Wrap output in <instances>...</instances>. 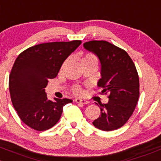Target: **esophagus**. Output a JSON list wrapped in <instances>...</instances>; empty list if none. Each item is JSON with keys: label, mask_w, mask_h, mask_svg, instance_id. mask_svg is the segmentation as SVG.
Segmentation results:
<instances>
[{"label": "esophagus", "mask_w": 161, "mask_h": 161, "mask_svg": "<svg viewBox=\"0 0 161 161\" xmlns=\"http://www.w3.org/2000/svg\"><path fill=\"white\" fill-rule=\"evenodd\" d=\"M75 103H82V104H88V101H86V100H83V99H81V98H75Z\"/></svg>", "instance_id": "34e87169"}]
</instances>
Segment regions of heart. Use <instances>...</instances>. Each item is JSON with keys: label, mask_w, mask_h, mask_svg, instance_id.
Instances as JSON below:
<instances>
[{"label": "heart", "mask_w": 161, "mask_h": 161, "mask_svg": "<svg viewBox=\"0 0 161 161\" xmlns=\"http://www.w3.org/2000/svg\"><path fill=\"white\" fill-rule=\"evenodd\" d=\"M91 59L96 60V58L94 56V55H91V54H87V55H86V56L82 58V60H91ZM66 63L64 64H66ZM73 92L75 94H78V95H82V94H83V91H82V89L80 87V86H75V87L73 89Z\"/></svg>", "instance_id": "heart-1"}]
</instances>
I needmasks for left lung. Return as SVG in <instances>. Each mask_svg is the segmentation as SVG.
Wrapping results in <instances>:
<instances>
[{
    "label": "left lung",
    "mask_w": 161,
    "mask_h": 161,
    "mask_svg": "<svg viewBox=\"0 0 161 161\" xmlns=\"http://www.w3.org/2000/svg\"><path fill=\"white\" fill-rule=\"evenodd\" d=\"M101 64V79L97 86L109 94V102L100 107L101 115L93 121L98 130L112 131L125 125L133 114L139 97V77L128 53L104 40L83 43Z\"/></svg>",
    "instance_id": "1"
}]
</instances>
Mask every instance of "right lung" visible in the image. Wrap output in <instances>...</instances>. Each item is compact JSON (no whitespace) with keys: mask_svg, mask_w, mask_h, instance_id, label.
I'll use <instances>...</instances> for the list:
<instances>
[{"mask_svg":"<svg viewBox=\"0 0 161 161\" xmlns=\"http://www.w3.org/2000/svg\"><path fill=\"white\" fill-rule=\"evenodd\" d=\"M82 43L81 40L40 43L19 54L9 75L13 107L21 121L37 131L52 128L59 120L63 107L71 99L47 98L45 87L57 76L66 58Z\"/></svg>","mask_w":161,"mask_h":161,"instance_id":"1","label":"right lung"}]
</instances>
